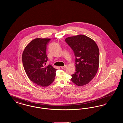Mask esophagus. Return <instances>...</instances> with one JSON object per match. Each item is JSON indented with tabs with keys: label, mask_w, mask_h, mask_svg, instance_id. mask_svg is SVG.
Wrapping results in <instances>:
<instances>
[{
	"label": "esophagus",
	"mask_w": 123,
	"mask_h": 123,
	"mask_svg": "<svg viewBox=\"0 0 123 123\" xmlns=\"http://www.w3.org/2000/svg\"><path fill=\"white\" fill-rule=\"evenodd\" d=\"M66 67V65H65L64 66H61V69H64L65 68V67Z\"/></svg>",
	"instance_id": "obj_1"
}]
</instances>
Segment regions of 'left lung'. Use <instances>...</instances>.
I'll return each instance as SVG.
<instances>
[{"label":"left lung","instance_id":"left-lung-1","mask_svg":"<svg viewBox=\"0 0 123 123\" xmlns=\"http://www.w3.org/2000/svg\"><path fill=\"white\" fill-rule=\"evenodd\" d=\"M65 42L75 56V73L71 81L82 86L90 82L95 76L99 65V48L95 41L86 35H79L65 39Z\"/></svg>","mask_w":123,"mask_h":123}]
</instances>
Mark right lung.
<instances>
[{"label": "right lung", "mask_w": 123, "mask_h": 123, "mask_svg": "<svg viewBox=\"0 0 123 123\" xmlns=\"http://www.w3.org/2000/svg\"><path fill=\"white\" fill-rule=\"evenodd\" d=\"M50 39L36 38L29 42L22 55L24 69L29 79L41 87H47L53 82L57 69L51 64L47 66L48 58L46 49Z\"/></svg>", "instance_id": "1"}]
</instances>
